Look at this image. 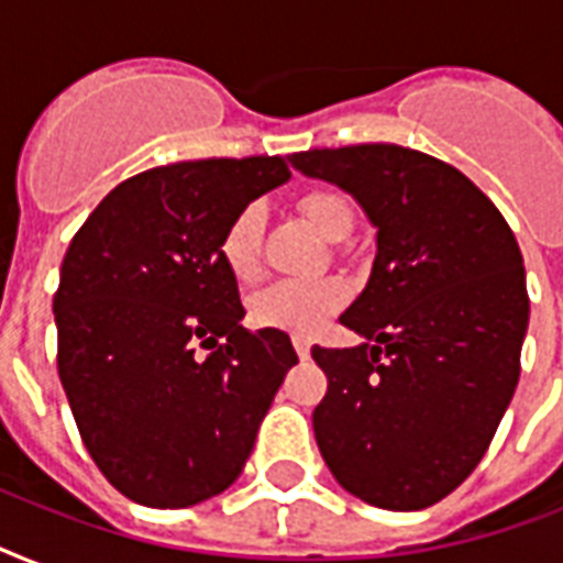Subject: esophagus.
<instances>
[{
	"label": "esophagus",
	"mask_w": 563,
	"mask_h": 563,
	"mask_svg": "<svg viewBox=\"0 0 563 563\" xmlns=\"http://www.w3.org/2000/svg\"><path fill=\"white\" fill-rule=\"evenodd\" d=\"M291 344H295V353H298L300 360H309V351H312V347H309L307 335H291Z\"/></svg>",
	"instance_id": "1"
}]
</instances>
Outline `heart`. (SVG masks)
I'll return each mask as SVG.
<instances>
[{"label": "heart", "instance_id": "heart-1", "mask_svg": "<svg viewBox=\"0 0 563 563\" xmlns=\"http://www.w3.org/2000/svg\"><path fill=\"white\" fill-rule=\"evenodd\" d=\"M298 210L318 233L342 239L353 224V207L335 189H309L298 198ZM260 236L263 212L256 203L239 207L221 230L219 256L239 283H251L260 274ZM347 300V286L339 277H312V280H274L251 298V321L256 327L283 330V333L309 335L335 316Z\"/></svg>", "mask_w": 563, "mask_h": 563}]
</instances>
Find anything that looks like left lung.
Masks as SVG:
<instances>
[{
	"label": "left lung",
	"instance_id": "1",
	"mask_svg": "<svg viewBox=\"0 0 563 563\" xmlns=\"http://www.w3.org/2000/svg\"><path fill=\"white\" fill-rule=\"evenodd\" d=\"M362 203L376 228L371 280L342 321L360 347H312L327 394L318 450L344 490L418 511L462 485L520 379L529 327L523 254L467 175L391 143L291 154Z\"/></svg>",
	"mask_w": 563,
	"mask_h": 563
}]
</instances>
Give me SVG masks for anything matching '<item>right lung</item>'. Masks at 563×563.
Segmentation results:
<instances>
[{
	"label": "right lung",
	"instance_id": "right-lung-1",
	"mask_svg": "<svg viewBox=\"0 0 563 563\" xmlns=\"http://www.w3.org/2000/svg\"><path fill=\"white\" fill-rule=\"evenodd\" d=\"M286 157H210L140 172L87 216L55 291L57 374L104 479L152 508L230 488L286 371L280 330L247 333L219 239L289 180Z\"/></svg>",
	"mask_w": 563,
	"mask_h": 563
}]
</instances>
